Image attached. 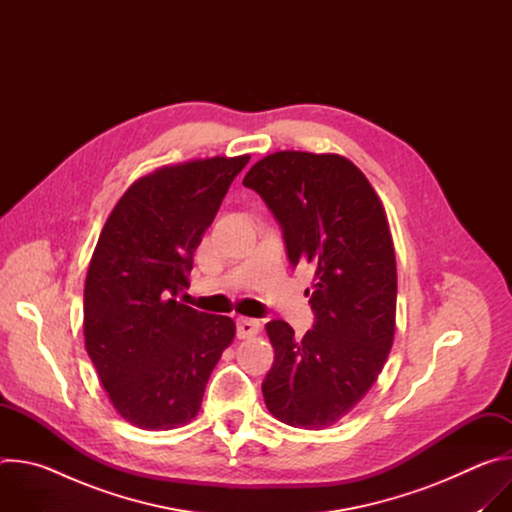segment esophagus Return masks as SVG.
Returning a JSON list of instances; mask_svg holds the SVG:
<instances>
[{
	"label": "esophagus",
	"instance_id": "34e87169",
	"mask_svg": "<svg viewBox=\"0 0 512 512\" xmlns=\"http://www.w3.org/2000/svg\"><path fill=\"white\" fill-rule=\"evenodd\" d=\"M261 324L253 318H237V336L239 338H251L259 332Z\"/></svg>",
	"mask_w": 512,
	"mask_h": 512
}]
</instances>
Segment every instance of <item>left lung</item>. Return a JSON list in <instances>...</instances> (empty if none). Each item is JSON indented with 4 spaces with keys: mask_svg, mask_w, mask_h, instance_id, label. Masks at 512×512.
Wrapping results in <instances>:
<instances>
[{
    "mask_svg": "<svg viewBox=\"0 0 512 512\" xmlns=\"http://www.w3.org/2000/svg\"><path fill=\"white\" fill-rule=\"evenodd\" d=\"M243 184L273 212L289 263H310L316 279L314 326L302 340L283 320L265 326L275 350L265 405L287 425L324 429L367 395L393 344L397 265L387 214L367 176L336 154L277 152Z\"/></svg>",
    "mask_w": 512,
    "mask_h": 512,
    "instance_id": "obj_1",
    "label": "left lung"
}]
</instances>
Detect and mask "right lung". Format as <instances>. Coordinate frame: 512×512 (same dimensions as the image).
<instances>
[{
    "label": "right lung",
    "mask_w": 512,
    "mask_h": 512,
    "mask_svg": "<svg viewBox=\"0 0 512 512\" xmlns=\"http://www.w3.org/2000/svg\"><path fill=\"white\" fill-rule=\"evenodd\" d=\"M249 156L210 158L139 178L109 214L85 283V344L123 419L174 429L196 417L235 338L229 316L176 296L194 251Z\"/></svg>",
    "instance_id": "1"
}]
</instances>
